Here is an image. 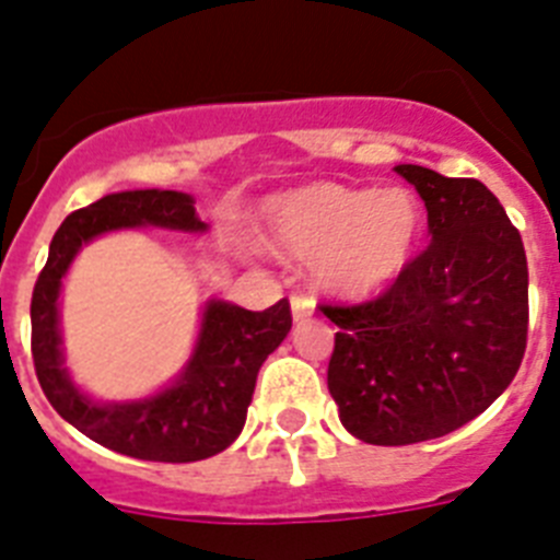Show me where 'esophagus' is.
Segmentation results:
<instances>
[{
    "mask_svg": "<svg viewBox=\"0 0 560 560\" xmlns=\"http://www.w3.org/2000/svg\"><path fill=\"white\" fill-rule=\"evenodd\" d=\"M291 314L294 319H308L314 314V300L305 291H291Z\"/></svg>",
    "mask_w": 560,
    "mask_h": 560,
    "instance_id": "obj_1",
    "label": "esophagus"
}]
</instances>
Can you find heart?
<instances>
[{"instance_id":"obj_1","label":"heart","mask_w":560,"mask_h":560,"mask_svg":"<svg viewBox=\"0 0 560 560\" xmlns=\"http://www.w3.org/2000/svg\"><path fill=\"white\" fill-rule=\"evenodd\" d=\"M277 249L311 260L316 283L345 296H368L393 283L420 237V205L404 187L359 190L319 182L271 201Z\"/></svg>"}]
</instances>
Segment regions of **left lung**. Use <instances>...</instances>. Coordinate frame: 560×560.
<instances>
[{"mask_svg":"<svg viewBox=\"0 0 560 560\" xmlns=\"http://www.w3.org/2000/svg\"><path fill=\"white\" fill-rule=\"evenodd\" d=\"M429 212L432 244L387 291L319 303L339 325L328 389L350 434L373 446L443 438L491 407L527 348V255L482 182L395 165Z\"/></svg>","mask_w":560,"mask_h":560,"instance_id":"left-lung-1","label":"left lung"}]
</instances>
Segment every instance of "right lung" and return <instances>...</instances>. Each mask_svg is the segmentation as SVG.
<instances>
[{
	"mask_svg": "<svg viewBox=\"0 0 560 560\" xmlns=\"http://www.w3.org/2000/svg\"><path fill=\"white\" fill-rule=\"evenodd\" d=\"M205 230L192 199L176 190H128L103 196L63 219L30 300V348L38 384L63 420L101 446L151 463H196L224 452L241 434L255 393L257 370L291 330V305L280 300L266 311L210 303L199 348L171 389L140 404L97 407L83 398L61 368L58 289L81 244L117 226Z\"/></svg>",
	"mask_w": 560,
	"mask_h": 560,
	"instance_id": "right-lung-1",
	"label": "right lung"
}]
</instances>
